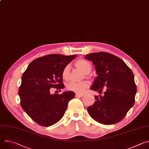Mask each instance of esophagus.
<instances>
[{
	"label": "esophagus",
	"instance_id": "obj_1",
	"mask_svg": "<svg viewBox=\"0 0 149 149\" xmlns=\"http://www.w3.org/2000/svg\"><path fill=\"white\" fill-rule=\"evenodd\" d=\"M84 96V94H81V93H76L75 94V96L76 97H81Z\"/></svg>",
	"mask_w": 149,
	"mask_h": 149
}]
</instances>
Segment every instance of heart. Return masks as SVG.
Here are the masks:
<instances>
[{"instance_id":"heart-1","label":"heart","mask_w":149,"mask_h":149,"mask_svg":"<svg viewBox=\"0 0 149 149\" xmlns=\"http://www.w3.org/2000/svg\"><path fill=\"white\" fill-rule=\"evenodd\" d=\"M75 65L78 69L81 71L84 74H89L92 69L91 63L84 59H79L75 63ZM70 71V66L66 65L62 71V78L65 80H68L69 78ZM89 86V84L87 81H83L80 83L70 82L67 84L66 87L69 91H74L75 93H83Z\"/></svg>"}]
</instances>
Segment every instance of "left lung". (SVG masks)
<instances>
[{
  "mask_svg": "<svg viewBox=\"0 0 149 149\" xmlns=\"http://www.w3.org/2000/svg\"><path fill=\"white\" fill-rule=\"evenodd\" d=\"M85 58L93 62L97 74L90 89L99 92L106 88L103 96H94L95 102L87 107L89 115L104 125L119 123L135 103L137 87L132 71L121 59L109 53H92Z\"/></svg>",
  "mask_w": 149,
  "mask_h": 149,
  "instance_id": "8db88e82",
  "label": "left lung"
}]
</instances>
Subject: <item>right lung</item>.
<instances>
[{"label":"right lung","instance_id":"add662e5","mask_svg":"<svg viewBox=\"0 0 149 149\" xmlns=\"http://www.w3.org/2000/svg\"><path fill=\"white\" fill-rule=\"evenodd\" d=\"M77 55L52 54L33 61L24 72L18 94L22 109L36 123L49 127L59 121L68 102L75 94L69 91L61 94L50 93L51 88H64L62 71Z\"/></svg>","mask_w":149,"mask_h":149}]
</instances>
